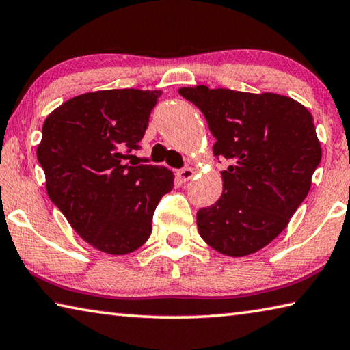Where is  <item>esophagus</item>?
Wrapping results in <instances>:
<instances>
[{
	"mask_svg": "<svg viewBox=\"0 0 350 350\" xmlns=\"http://www.w3.org/2000/svg\"><path fill=\"white\" fill-rule=\"evenodd\" d=\"M194 174H196V171H194L191 167H187V168H182V170L177 171V177H179L180 182L191 180Z\"/></svg>",
	"mask_w": 350,
	"mask_h": 350,
	"instance_id": "34e87169",
	"label": "esophagus"
}]
</instances>
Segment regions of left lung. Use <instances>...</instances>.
Segmentation results:
<instances>
[{"instance_id":"left-lung-1","label":"left lung","mask_w":350,"mask_h":350,"mask_svg":"<svg viewBox=\"0 0 350 350\" xmlns=\"http://www.w3.org/2000/svg\"><path fill=\"white\" fill-rule=\"evenodd\" d=\"M179 94L205 116L216 139L213 154L230 161L221 171V199L198 211L200 238L225 256L256 253L287 227L309 193L321 162L313 117L273 92L199 85Z\"/></svg>"}]
</instances>
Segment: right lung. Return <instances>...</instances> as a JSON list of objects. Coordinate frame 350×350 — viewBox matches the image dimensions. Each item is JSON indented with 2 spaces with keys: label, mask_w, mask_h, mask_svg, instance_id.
<instances>
[{
  "label": "right lung",
  "mask_w": 350,
  "mask_h": 350,
  "mask_svg": "<svg viewBox=\"0 0 350 350\" xmlns=\"http://www.w3.org/2000/svg\"><path fill=\"white\" fill-rule=\"evenodd\" d=\"M161 94L133 88L81 94L43 123L37 157L47 196L77 234L103 253L144 245L159 200L174 187L168 168L126 162Z\"/></svg>",
  "instance_id": "right-lung-1"
}]
</instances>
